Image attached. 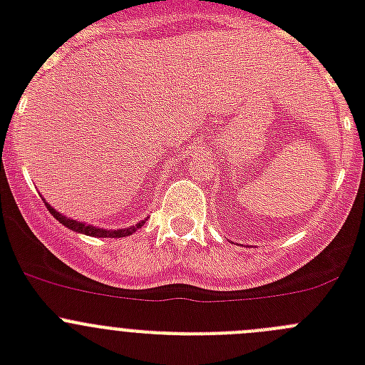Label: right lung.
Segmentation results:
<instances>
[{
	"mask_svg": "<svg viewBox=\"0 0 365 365\" xmlns=\"http://www.w3.org/2000/svg\"><path fill=\"white\" fill-rule=\"evenodd\" d=\"M47 205V208H49V212L53 214V217L56 219V221H60L63 225V227L71 228L73 232H78V234H86V235H91V237H125V235H131L133 232H137L138 228L143 227L144 222H146V219H143V221H138L137 225H131V227L128 228H117V230H108V228H100V227H93V225H87V222H82V221H76V219H71L67 217V215L60 214L58 210H54L53 206L49 205V202H45Z\"/></svg>",
	"mask_w": 365,
	"mask_h": 365,
	"instance_id": "add662e5",
	"label": "right lung"
}]
</instances>
